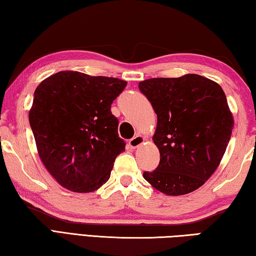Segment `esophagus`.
Wrapping results in <instances>:
<instances>
[{
  "mask_svg": "<svg viewBox=\"0 0 256 256\" xmlns=\"http://www.w3.org/2000/svg\"><path fill=\"white\" fill-rule=\"evenodd\" d=\"M144 137H142V136H134V138H132L129 140V142H128V144L130 146V148H132V149H134V148H137L138 146H140V144L144 142Z\"/></svg>",
  "mask_w": 256,
  "mask_h": 256,
  "instance_id": "1",
  "label": "esophagus"
}]
</instances>
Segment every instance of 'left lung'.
Segmentation results:
<instances>
[{"label":"left lung","instance_id":"obj_1","mask_svg":"<svg viewBox=\"0 0 256 256\" xmlns=\"http://www.w3.org/2000/svg\"><path fill=\"white\" fill-rule=\"evenodd\" d=\"M157 114L154 142L160 152L155 170L144 172L149 184L167 195L200 188L223 158L234 126L220 86L198 74L152 78L139 82Z\"/></svg>","mask_w":256,"mask_h":256}]
</instances>
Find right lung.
I'll list each match as a JSON object with an SVG mask.
<instances>
[{
    "instance_id": "1",
    "label": "right lung",
    "mask_w": 256,
    "mask_h": 256,
    "mask_svg": "<svg viewBox=\"0 0 256 256\" xmlns=\"http://www.w3.org/2000/svg\"><path fill=\"white\" fill-rule=\"evenodd\" d=\"M126 86L76 71L58 72L38 86L28 122L42 162L66 190L90 192L108 182L126 146L112 114Z\"/></svg>"
}]
</instances>
